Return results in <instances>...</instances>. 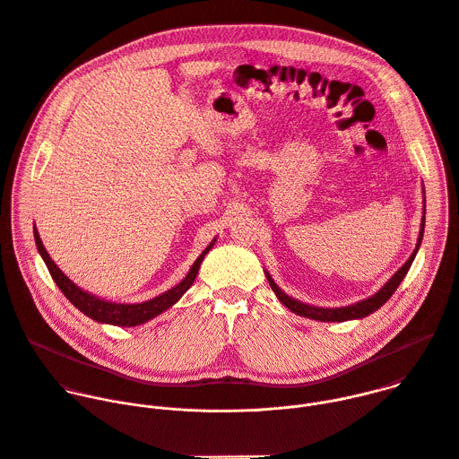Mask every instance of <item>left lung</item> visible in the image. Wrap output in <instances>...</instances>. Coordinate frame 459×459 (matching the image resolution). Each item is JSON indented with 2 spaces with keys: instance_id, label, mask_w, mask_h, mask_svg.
Segmentation results:
<instances>
[{
  "instance_id": "8db88e82",
  "label": "left lung",
  "mask_w": 459,
  "mask_h": 459,
  "mask_svg": "<svg viewBox=\"0 0 459 459\" xmlns=\"http://www.w3.org/2000/svg\"><path fill=\"white\" fill-rule=\"evenodd\" d=\"M423 232H425V190H423V218H421V225H420V236H418V243H416V248L412 250L411 257L405 261V265H402V269H398V273L392 276L376 294H372L370 298H365L361 301H356L352 305H347V307H334V308H325V307H314V305H308V303H303V301H298L296 298H290L289 294H285L278 285L276 281L273 280V276L265 271V276L269 280V285L271 289L274 290V294L278 296V299L289 308L292 310L294 314L298 316H303V317H308V319H316V321H349V319H361L372 312H376L377 308H381L388 299L390 296L396 292V289L400 287V283L403 281V278L407 276L412 261L420 250V245L423 241Z\"/></svg>"
}]
</instances>
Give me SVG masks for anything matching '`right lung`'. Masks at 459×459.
I'll list each match as a JSON object with an SVG mask.
<instances>
[{"label": "right lung", "instance_id": "right-lung-1", "mask_svg": "<svg viewBox=\"0 0 459 459\" xmlns=\"http://www.w3.org/2000/svg\"><path fill=\"white\" fill-rule=\"evenodd\" d=\"M34 239H36V247L39 255L43 257L45 265L54 280V283L59 287V290L65 294L80 312H83L85 316H89L91 319L98 321V323H105V325H116V326H138L143 325L147 321H151L152 317L160 316L161 312H165L167 308H170L174 303H178L181 299V296L192 287L195 276H198V271L204 264L205 255L209 254V250L214 247L216 238L207 245V248L200 254V257L194 261V265L190 267L188 274L172 289H169L167 292L149 299V301H142V303H117V301H108L103 299L100 296H94L83 289H80L74 281H71L67 276L61 273V269L54 264V259L48 255V252L45 250L41 238L34 227Z\"/></svg>", "mask_w": 459, "mask_h": 459}]
</instances>
